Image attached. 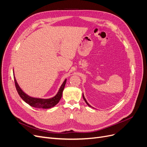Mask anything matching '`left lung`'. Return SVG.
I'll return each instance as SVG.
<instances>
[{"instance_id": "obj_1", "label": "left lung", "mask_w": 147, "mask_h": 147, "mask_svg": "<svg viewBox=\"0 0 147 147\" xmlns=\"http://www.w3.org/2000/svg\"><path fill=\"white\" fill-rule=\"evenodd\" d=\"M83 99H84V101L86 102V103L87 104V105H88V106H89V107H92V108H93V109H95V108H94V107H92L91 106V105L89 104V103H88L87 102V100H86V98H85V97H84V94L83 93Z\"/></svg>"}]
</instances>
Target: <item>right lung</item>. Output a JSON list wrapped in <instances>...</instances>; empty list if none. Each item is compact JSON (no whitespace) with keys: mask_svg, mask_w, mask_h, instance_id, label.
I'll return each mask as SVG.
<instances>
[{"mask_svg":"<svg viewBox=\"0 0 147 147\" xmlns=\"http://www.w3.org/2000/svg\"><path fill=\"white\" fill-rule=\"evenodd\" d=\"M14 72V69H13ZM14 82L15 85L17 92H18L19 95L21 97V98L25 102L30 105L31 106L33 107H36L38 109H50L54 107L55 105H57L59 102L60 100L62 97V94L63 90L65 87V84L66 83L67 79L64 81L63 84L60 86L59 90H58L57 93L52 98H48V99H43V98H34L29 96L26 93L23 92L21 88L20 87L19 85L17 83V82L16 80L15 76H14Z\"/></svg>","mask_w":147,"mask_h":147,"instance_id":"add662e5","label":"right lung"}]
</instances>
